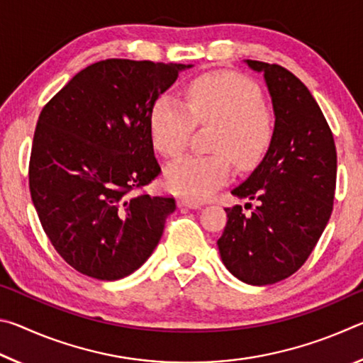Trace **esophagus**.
I'll return each instance as SVG.
<instances>
[{
    "label": "esophagus",
    "instance_id": "esophagus-1",
    "mask_svg": "<svg viewBox=\"0 0 363 363\" xmlns=\"http://www.w3.org/2000/svg\"><path fill=\"white\" fill-rule=\"evenodd\" d=\"M177 206H186V208H192V210H199V208L203 206V203L200 201L190 200V199H179L177 200Z\"/></svg>",
    "mask_w": 363,
    "mask_h": 363
}]
</instances>
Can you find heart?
Here are the masks:
<instances>
[{
  "instance_id": "obj_1",
  "label": "heart",
  "mask_w": 363,
  "mask_h": 363,
  "mask_svg": "<svg viewBox=\"0 0 363 363\" xmlns=\"http://www.w3.org/2000/svg\"><path fill=\"white\" fill-rule=\"evenodd\" d=\"M187 107L171 96H160L150 112V134L155 149L176 157L186 149L194 126H216L214 155H186L164 169L171 192L190 200H205L238 168L256 167L274 139V116L262 104L257 86L232 72L206 73L186 89Z\"/></svg>"
}]
</instances>
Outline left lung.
Listing matches in <instances>:
<instances>
[{"mask_svg":"<svg viewBox=\"0 0 363 363\" xmlns=\"http://www.w3.org/2000/svg\"><path fill=\"white\" fill-rule=\"evenodd\" d=\"M264 75L272 99L274 139L262 162L232 190L256 206L225 208L220 259L250 285L290 277L315 248L333 211L336 147L320 107L299 78L277 64L245 60Z\"/></svg>","mask_w":363,"mask_h":363,"instance_id":"8db88e82","label":"left lung"}]
</instances>
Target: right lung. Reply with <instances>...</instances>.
Returning <instances> with one entry per match:
<instances>
[{
    "label": "right lung",
    "instance_id": "add662e5",
    "mask_svg": "<svg viewBox=\"0 0 363 363\" xmlns=\"http://www.w3.org/2000/svg\"><path fill=\"white\" fill-rule=\"evenodd\" d=\"M192 65L107 59L78 72L43 107L28 167L40 223L62 259L118 280L149 259L173 196L136 194L160 174L150 112Z\"/></svg>",
    "mask_w": 363,
    "mask_h": 363
}]
</instances>
